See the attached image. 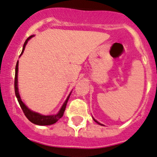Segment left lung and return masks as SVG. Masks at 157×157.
Here are the masks:
<instances>
[{
    "mask_svg": "<svg viewBox=\"0 0 157 157\" xmlns=\"http://www.w3.org/2000/svg\"><path fill=\"white\" fill-rule=\"evenodd\" d=\"M94 121H95V122H96V123H98V124H100V125H102V124H100V123H98V121H95V120H94Z\"/></svg>",
    "mask_w": 157,
    "mask_h": 157,
    "instance_id": "8db88e82",
    "label": "left lung"
}]
</instances>
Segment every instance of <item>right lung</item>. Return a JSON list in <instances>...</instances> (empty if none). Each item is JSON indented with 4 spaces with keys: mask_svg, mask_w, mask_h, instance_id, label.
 <instances>
[{
    "mask_svg": "<svg viewBox=\"0 0 157 157\" xmlns=\"http://www.w3.org/2000/svg\"><path fill=\"white\" fill-rule=\"evenodd\" d=\"M33 36H30L26 39V40L25 41L23 45V48H22V53L21 55L23 53L24 49L26 48V45L27 44L28 40L30 39L31 37H33ZM20 55V56H21ZM18 68H19V61L17 62L16 63V66H15V96H16L17 99H18V101H19V105H20L21 109L23 111L24 114L28 120H29L30 122H32L33 124H36V125H51V124H53L57 122L60 118L63 116V113L65 112V109H66V104H67V101H68L69 98H70V94L71 92L70 93V94L68 95L66 100L65 101V102L63 103V106L61 107L60 110H59V112L57 114H54V115H48V116H44V115H41V114L38 113L33 112L32 110L29 109L27 106H26L22 101L21 100L20 95H19V89H18Z\"/></svg>",
    "mask_w": 157,
    "mask_h": 157,
    "instance_id": "add662e5",
    "label": "right lung"
}]
</instances>
